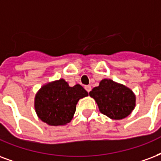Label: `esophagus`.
<instances>
[{
	"instance_id": "esophagus-1",
	"label": "esophagus",
	"mask_w": 161,
	"mask_h": 161,
	"mask_svg": "<svg viewBox=\"0 0 161 161\" xmlns=\"http://www.w3.org/2000/svg\"><path fill=\"white\" fill-rule=\"evenodd\" d=\"M85 89H86V90H87V91H88V92H89H89L91 91V86H90V85H87V86H85Z\"/></svg>"
}]
</instances>
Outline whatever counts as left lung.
Here are the masks:
<instances>
[{
    "label": "left lung",
    "instance_id": "obj_1",
    "mask_svg": "<svg viewBox=\"0 0 161 161\" xmlns=\"http://www.w3.org/2000/svg\"><path fill=\"white\" fill-rule=\"evenodd\" d=\"M99 106L100 111L114 120L129 116L135 107L136 97L126 86L110 79H103L100 85L89 92Z\"/></svg>",
    "mask_w": 161,
    "mask_h": 161
}]
</instances>
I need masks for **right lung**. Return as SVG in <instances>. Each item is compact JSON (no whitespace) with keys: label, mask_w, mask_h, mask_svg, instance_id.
Wrapping results in <instances>:
<instances>
[{"label":"right lung","mask_w":161,"mask_h":161,"mask_svg":"<svg viewBox=\"0 0 161 161\" xmlns=\"http://www.w3.org/2000/svg\"><path fill=\"white\" fill-rule=\"evenodd\" d=\"M88 95L80 84L70 87L61 78L45 84L38 91L34 108L39 118L48 125H66L73 117L78 100Z\"/></svg>","instance_id":"1"}]
</instances>
